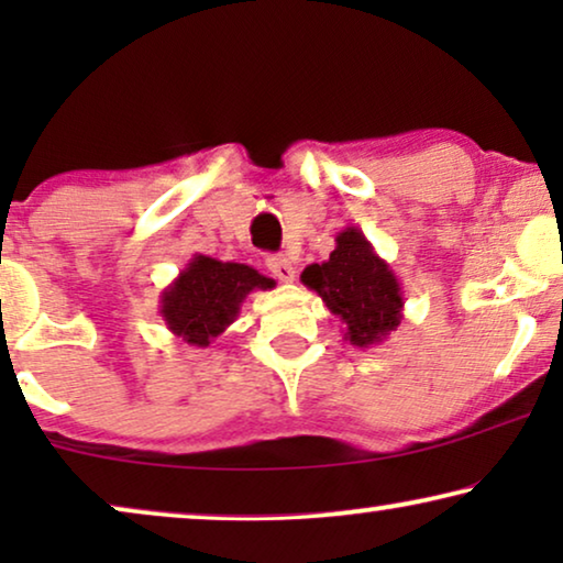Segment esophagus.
I'll list each match as a JSON object with an SVG mask.
<instances>
[{"mask_svg": "<svg viewBox=\"0 0 563 563\" xmlns=\"http://www.w3.org/2000/svg\"><path fill=\"white\" fill-rule=\"evenodd\" d=\"M266 266H268V272H272L279 282H295V276H297L295 264H291L287 256H268Z\"/></svg>", "mask_w": 563, "mask_h": 563, "instance_id": "34e87169", "label": "esophagus"}]
</instances>
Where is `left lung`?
I'll use <instances>...</instances> for the list:
<instances>
[{
	"mask_svg": "<svg viewBox=\"0 0 563 563\" xmlns=\"http://www.w3.org/2000/svg\"><path fill=\"white\" fill-rule=\"evenodd\" d=\"M302 284L343 322V341L356 349L379 345L402 322V287L358 228L335 235V251L302 272Z\"/></svg>",
	"mask_w": 563,
	"mask_h": 563,
	"instance_id": "left-lung-1",
	"label": "left lung"
}]
</instances>
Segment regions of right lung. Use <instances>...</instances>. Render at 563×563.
Wrapping results in <instances>:
<instances>
[{
    "label": "right lung",
    "mask_w": 563,
    "mask_h": 563,
    "mask_svg": "<svg viewBox=\"0 0 563 563\" xmlns=\"http://www.w3.org/2000/svg\"><path fill=\"white\" fill-rule=\"evenodd\" d=\"M274 287L276 282L253 266L195 253L179 276L161 291V318L176 338L207 349L233 325L251 291Z\"/></svg>",
    "instance_id": "obj_1"
}]
</instances>
